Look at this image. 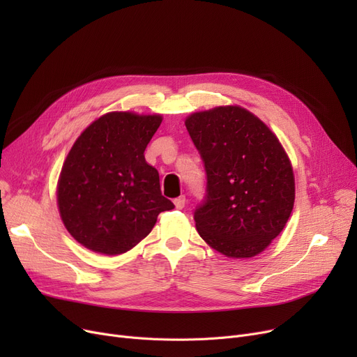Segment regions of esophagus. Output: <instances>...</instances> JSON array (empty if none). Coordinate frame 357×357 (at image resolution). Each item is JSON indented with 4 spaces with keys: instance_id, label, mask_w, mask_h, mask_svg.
<instances>
[{
    "instance_id": "esophagus-1",
    "label": "esophagus",
    "mask_w": 357,
    "mask_h": 357,
    "mask_svg": "<svg viewBox=\"0 0 357 357\" xmlns=\"http://www.w3.org/2000/svg\"><path fill=\"white\" fill-rule=\"evenodd\" d=\"M185 202H186V199H185V197L183 195H181V197H178L175 201H174V204H175V207L178 208V210H182L183 207H185Z\"/></svg>"
}]
</instances>
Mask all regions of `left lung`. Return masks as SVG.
<instances>
[{
	"label": "left lung",
	"mask_w": 357,
	"mask_h": 357,
	"mask_svg": "<svg viewBox=\"0 0 357 357\" xmlns=\"http://www.w3.org/2000/svg\"><path fill=\"white\" fill-rule=\"evenodd\" d=\"M186 130L207 188L194 213L199 236L227 257H253L284 230L295 201L288 155L269 127L238 105L194 112Z\"/></svg>",
	"instance_id": "obj_1"
}]
</instances>
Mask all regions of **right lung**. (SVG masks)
Wrapping results in <instances>:
<instances>
[{"label": "right lung", "mask_w": 357, "mask_h": 357, "mask_svg": "<svg viewBox=\"0 0 357 357\" xmlns=\"http://www.w3.org/2000/svg\"><path fill=\"white\" fill-rule=\"evenodd\" d=\"M162 116L114 111L89 124L73 143L58 182L61 218L86 249L116 256L133 249L175 205L160 192L144 150Z\"/></svg>", "instance_id": "right-lung-1"}]
</instances>
